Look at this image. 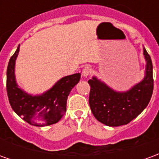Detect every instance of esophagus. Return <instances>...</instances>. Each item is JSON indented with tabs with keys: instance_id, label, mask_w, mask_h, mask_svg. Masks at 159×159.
I'll return each instance as SVG.
<instances>
[{
	"instance_id": "34e87169",
	"label": "esophagus",
	"mask_w": 159,
	"mask_h": 159,
	"mask_svg": "<svg viewBox=\"0 0 159 159\" xmlns=\"http://www.w3.org/2000/svg\"><path fill=\"white\" fill-rule=\"evenodd\" d=\"M91 73H92V69L90 68L89 66H86V67L83 68V71H82V75L84 77H88Z\"/></svg>"
}]
</instances>
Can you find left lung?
I'll return each mask as SVG.
<instances>
[{"mask_svg":"<svg viewBox=\"0 0 159 159\" xmlns=\"http://www.w3.org/2000/svg\"><path fill=\"white\" fill-rule=\"evenodd\" d=\"M143 55L147 62L144 78L129 90H114L95 76L88 81L90 108L99 122L110 127L125 125L147 107L153 91V77L152 59L144 47Z\"/></svg>","mask_w":159,"mask_h":159,"instance_id":"1","label":"left lung"}]
</instances>
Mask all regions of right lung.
Returning a JSON list of instances; mask_svg holds the SVG:
<instances>
[{
	"label": "right lung",
	"instance_id": "obj_1",
	"mask_svg": "<svg viewBox=\"0 0 159 159\" xmlns=\"http://www.w3.org/2000/svg\"><path fill=\"white\" fill-rule=\"evenodd\" d=\"M19 46L9 60L7 70V91L9 103L17 115L30 125L44 127L59 122L66 111V102L70 91L78 83L81 74L64 76L44 93L33 95L18 85L15 63Z\"/></svg>",
	"mask_w": 159,
	"mask_h": 159
}]
</instances>
